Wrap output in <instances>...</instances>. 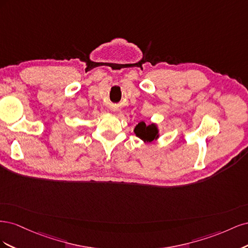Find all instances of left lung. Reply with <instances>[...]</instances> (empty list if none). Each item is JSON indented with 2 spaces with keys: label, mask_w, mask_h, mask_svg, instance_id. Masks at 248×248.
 Listing matches in <instances>:
<instances>
[{
  "label": "left lung",
  "mask_w": 248,
  "mask_h": 248,
  "mask_svg": "<svg viewBox=\"0 0 248 248\" xmlns=\"http://www.w3.org/2000/svg\"><path fill=\"white\" fill-rule=\"evenodd\" d=\"M134 133L138 138L145 142H151L154 140L159 138L158 128H157L156 124H150L147 125L144 121H140L136 127H134Z\"/></svg>",
  "instance_id": "obj_1"
}]
</instances>
